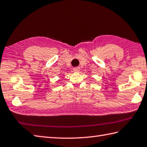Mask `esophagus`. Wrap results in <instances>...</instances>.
Returning <instances> with one entry per match:
<instances>
[{
	"instance_id": "esophagus-1",
	"label": "esophagus",
	"mask_w": 147,
	"mask_h": 147,
	"mask_svg": "<svg viewBox=\"0 0 147 147\" xmlns=\"http://www.w3.org/2000/svg\"><path fill=\"white\" fill-rule=\"evenodd\" d=\"M80 70V67H74V68H73V71H74V72H79Z\"/></svg>"
}]
</instances>
